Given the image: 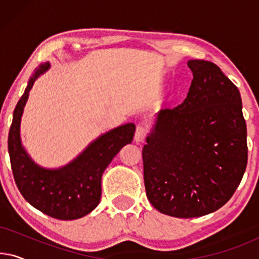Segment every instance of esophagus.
I'll list each match as a JSON object with an SVG mask.
<instances>
[{"mask_svg": "<svg viewBox=\"0 0 259 259\" xmlns=\"http://www.w3.org/2000/svg\"><path fill=\"white\" fill-rule=\"evenodd\" d=\"M146 136H147L146 127L138 126L137 131H136V134H134V140H136L137 143H143V141L146 139Z\"/></svg>", "mask_w": 259, "mask_h": 259, "instance_id": "obj_1", "label": "esophagus"}]
</instances>
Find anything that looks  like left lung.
<instances>
[{
	"label": "left lung",
	"instance_id": "1",
	"mask_svg": "<svg viewBox=\"0 0 259 259\" xmlns=\"http://www.w3.org/2000/svg\"><path fill=\"white\" fill-rule=\"evenodd\" d=\"M182 104L161 109L143 148L146 196L177 218L212 213L235 193L247 164L242 98L213 62L190 60Z\"/></svg>",
	"mask_w": 259,
	"mask_h": 259
}]
</instances>
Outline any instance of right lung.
I'll use <instances>...</instances> for the list:
<instances>
[{
    "label": "right lung",
    "instance_id": "add662e5",
    "mask_svg": "<svg viewBox=\"0 0 259 259\" xmlns=\"http://www.w3.org/2000/svg\"><path fill=\"white\" fill-rule=\"evenodd\" d=\"M49 67L46 62L35 69L14 109L8 136L10 165L17 189L31 206L53 218L73 221L88 214L100 203L102 173L119 151L132 143L136 125L126 123L104 133L62 167L38 166L22 146L20 125L29 91Z\"/></svg>",
    "mask_w": 259,
    "mask_h": 259
}]
</instances>
